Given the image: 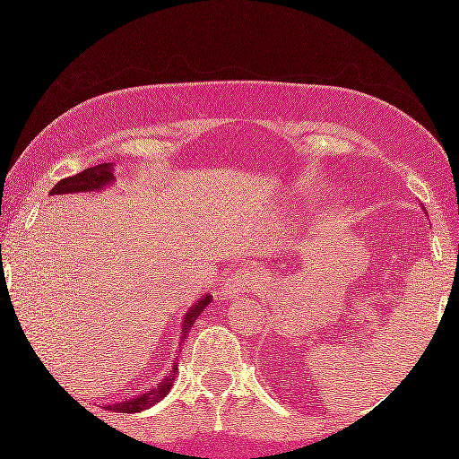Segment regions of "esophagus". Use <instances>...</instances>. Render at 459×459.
<instances>
[{
    "mask_svg": "<svg viewBox=\"0 0 459 459\" xmlns=\"http://www.w3.org/2000/svg\"><path fill=\"white\" fill-rule=\"evenodd\" d=\"M256 282H259V273H256L255 270H246V267H241V270L230 273L229 281L224 282L222 296L224 298H239V296H244V293L250 291Z\"/></svg>",
    "mask_w": 459,
    "mask_h": 459,
    "instance_id": "obj_1",
    "label": "esophagus"
}]
</instances>
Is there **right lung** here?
<instances>
[{"label": "right lung", "instance_id": "add662e5", "mask_svg": "<svg viewBox=\"0 0 459 459\" xmlns=\"http://www.w3.org/2000/svg\"><path fill=\"white\" fill-rule=\"evenodd\" d=\"M112 163H99V166H92L88 168V170L79 172L75 177H66L62 178V181H57L54 189H51V194H75V192H94V189H101L103 186H108V183H112ZM212 302V296L203 298L200 302L196 304L194 308H189V313L186 315V319H183V336L181 339H186L189 334V330H192L194 321L198 319V315L203 313V308L207 307V304ZM177 376V367L172 368L170 376L166 377V380H161L157 386L149 388V391H144L138 397H131V399H125V402H118V403H112L108 405L112 412H123V414H131V412H142V410H149L151 405H155L157 402H161L163 397H166L168 391H170L172 386V380H175Z\"/></svg>", "mask_w": 459, "mask_h": 459}]
</instances>
